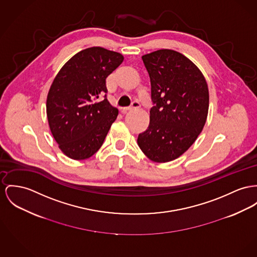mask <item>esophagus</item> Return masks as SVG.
I'll list each match as a JSON object with an SVG mask.
<instances>
[{"mask_svg":"<svg viewBox=\"0 0 257 257\" xmlns=\"http://www.w3.org/2000/svg\"><path fill=\"white\" fill-rule=\"evenodd\" d=\"M138 107H139V103L137 102V101H134L131 106H128V107H123V108L121 109V112H122V113H126L127 111H130V110H132V109H135V108H138Z\"/></svg>","mask_w":257,"mask_h":257,"instance_id":"1","label":"esophagus"}]
</instances>
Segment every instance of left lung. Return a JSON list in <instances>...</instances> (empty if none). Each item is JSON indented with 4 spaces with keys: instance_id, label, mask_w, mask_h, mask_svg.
<instances>
[{
    "instance_id": "obj_1",
    "label": "left lung",
    "mask_w": 257,
    "mask_h": 257,
    "mask_svg": "<svg viewBox=\"0 0 257 257\" xmlns=\"http://www.w3.org/2000/svg\"><path fill=\"white\" fill-rule=\"evenodd\" d=\"M151 82L148 128L139 134L142 152L156 163L171 162L202 133L207 118L209 94L205 77L189 58L172 50L142 56Z\"/></svg>"
}]
</instances>
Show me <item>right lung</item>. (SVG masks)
<instances>
[{
	"instance_id": "right-lung-1",
	"label": "right lung",
	"mask_w": 257,
	"mask_h": 257,
	"mask_svg": "<svg viewBox=\"0 0 257 257\" xmlns=\"http://www.w3.org/2000/svg\"><path fill=\"white\" fill-rule=\"evenodd\" d=\"M123 61L119 52L92 47L76 53L59 70L47 97V116L60 150L86 160L101 147L119 111L104 95L106 78Z\"/></svg>"
}]
</instances>
